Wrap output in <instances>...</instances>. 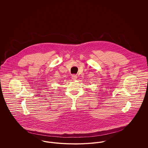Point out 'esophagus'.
Instances as JSON below:
<instances>
[{"label":"esophagus","mask_w":148,"mask_h":148,"mask_svg":"<svg viewBox=\"0 0 148 148\" xmlns=\"http://www.w3.org/2000/svg\"><path fill=\"white\" fill-rule=\"evenodd\" d=\"M71 79H72L73 80H76V79H77V76L76 75H73L71 76Z\"/></svg>","instance_id":"esophagus-1"}]
</instances>
